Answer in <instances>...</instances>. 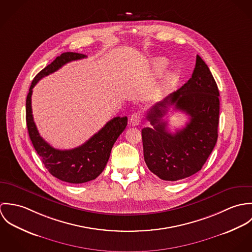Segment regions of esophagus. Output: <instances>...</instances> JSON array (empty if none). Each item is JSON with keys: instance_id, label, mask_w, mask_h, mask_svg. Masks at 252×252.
<instances>
[{"instance_id": "34e87169", "label": "esophagus", "mask_w": 252, "mask_h": 252, "mask_svg": "<svg viewBox=\"0 0 252 252\" xmlns=\"http://www.w3.org/2000/svg\"><path fill=\"white\" fill-rule=\"evenodd\" d=\"M141 120H142V114H141L140 111H137V112L133 113L130 117V123L133 126H138L141 123Z\"/></svg>"}]
</instances>
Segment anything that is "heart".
<instances>
[{
  "mask_svg": "<svg viewBox=\"0 0 252 252\" xmlns=\"http://www.w3.org/2000/svg\"><path fill=\"white\" fill-rule=\"evenodd\" d=\"M153 66L158 71H164L168 66V61L163 57H158L153 59ZM171 80H172V75L169 74L167 77V83H170Z\"/></svg>",
  "mask_w": 252,
  "mask_h": 252,
  "instance_id": "1",
  "label": "heart"
}]
</instances>
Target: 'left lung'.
Instances as JSON below:
<instances>
[{
	"mask_svg": "<svg viewBox=\"0 0 252 252\" xmlns=\"http://www.w3.org/2000/svg\"><path fill=\"white\" fill-rule=\"evenodd\" d=\"M172 105L190 120L176 133L167 131L161 117ZM153 128L142 130L144 157L150 172L163 180H183L199 172L217 141L219 91L204 60L197 55L191 78L180 89L150 108Z\"/></svg>",
	"mask_w": 252,
	"mask_h": 252,
	"instance_id": "1",
	"label": "left lung"
}]
</instances>
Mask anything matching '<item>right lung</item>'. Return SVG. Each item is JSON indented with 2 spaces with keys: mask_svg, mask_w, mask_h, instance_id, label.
Listing matches in <instances>:
<instances>
[{
  "mask_svg": "<svg viewBox=\"0 0 252 252\" xmlns=\"http://www.w3.org/2000/svg\"><path fill=\"white\" fill-rule=\"evenodd\" d=\"M86 55L65 52L35 76L26 99V122L32 144L48 172L58 180L69 183H84L95 180L104 171L111 148L127 126L128 118L114 117L86 143L68 150H60L47 144L39 135L32 114L33 88L39 79L56 72L65 64L85 58Z\"/></svg>",
  "mask_w": 252,
  "mask_h": 252,
  "instance_id": "1",
  "label": "right lung"
}]
</instances>
